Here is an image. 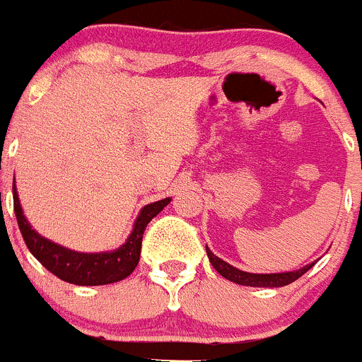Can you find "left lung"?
Wrapping results in <instances>:
<instances>
[{
	"instance_id": "8db88e82",
	"label": "left lung",
	"mask_w": 362,
	"mask_h": 362,
	"mask_svg": "<svg viewBox=\"0 0 362 362\" xmlns=\"http://www.w3.org/2000/svg\"><path fill=\"white\" fill-rule=\"evenodd\" d=\"M206 254L208 259H210L211 266L221 273L224 279L231 280V282L240 284V286H249V287H284L293 284L294 280H298L299 276L305 275L312 264H306L303 268L296 269V272H286V273H249V272H242V269L235 268L229 262L222 261L221 257L214 254L210 249L206 247Z\"/></svg>"
}]
</instances>
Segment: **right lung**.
Wrapping results in <instances>:
<instances>
[{
	"mask_svg": "<svg viewBox=\"0 0 362 362\" xmlns=\"http://www.w3.org/2000/svg\"><path fill=\"white\" fill-rule=\"evenodd\" d=\"M170 202V198H164L160 202L145 204L134 221L129 238L122 247L110 252L86 254V252H76L57 245L38 235L31 228L28 218L24 217L19 194H17L16 184H13V211H16L17 224H19L29 252L57 279L68 284H75V286H105V284L119 282V280L129 276L140 261L145 228Z\"/></svg>",
	"mask_w": 362,
	"mask_h": 362,
	"instance_id": "1",
	"label": "right lung"
}]
</instances>
